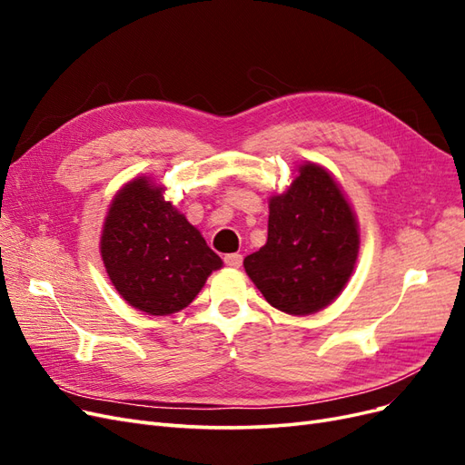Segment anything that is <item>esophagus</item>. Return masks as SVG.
Returning a JSON list of instances; mask_svg holds the SVG:
<instances>
[{"label":"esophagus","instance_id":"1","mask_svg":"<svg viewBox=\"0 0 465 465\" xmlns=\"http://www.w3.org/2000/svg\"><path fill=\"white\" fill-rule=\"evenodd\" d=\"M224 263H227L229 267H241L242 265V256L236 254V252H232V254L224 256Z\"/></svg>","mask_w":465,"mask_h":465}]
</instances>
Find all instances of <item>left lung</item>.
Segmentation results:
<instances>
[{
    "mask_svg": "<svg viewBox=\"0 0 465 465\" xmlns=\"http://www.w3.org/2000/svg\"><path fill=\"white\" fill-rule=\"evenodd\" d=\"M353 207L326 166L302 163L283 193L270 198L267 242L244 270L277 311L311 316L340 297L359 258Z\"/></svg>",
    "mask_w": 465,
    "mask_h": 465,
    "instance_id": "obj_1",
    "label": "left lung"
}]
</instances>
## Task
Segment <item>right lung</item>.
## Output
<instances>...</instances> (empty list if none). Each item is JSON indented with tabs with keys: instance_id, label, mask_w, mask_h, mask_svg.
<instances>
[{
	"instance_id": "obj_1",
	"label": "right lung",
	"mask_w": 465,
	"mask_h": 465,
	"mask_svg": "<svg viewBox=\"0 0 465 465\" xmlns=\"http://www.w3.org/2000/svg\"><path fill=\"white\" fill-rule=\"evenodd\" d=\"M166 188L137 176L116 192L101 232L108 279L130 306L151 316L186 308L223 260L184 213L164 200Z\"/></svg>"
}]
</instances>
